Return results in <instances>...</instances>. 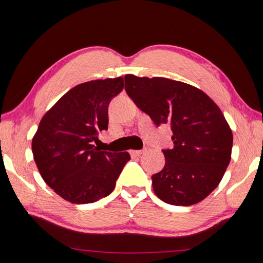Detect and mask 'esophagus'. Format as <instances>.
<instances>
[{"instance_id": "1", "label": "esophagus", "mask_w": 263, "mask_h": 263, "mask_svg": "<svg viewBox=\"0 0 263 263\" xmlns=\"http://www.w3.org/2000/svg\"><path fill=\"white\" fill-rule=\"evenodd\" d=\"M143 153V150H131L130 152L132 157H139V156H141Z\"/></svg>"}]
</instances>
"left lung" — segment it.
Here are the masks:
<instances>
[{
  "label": "left lung",
  "mask_w": 263,
  "mask_h": 263,
  "mask_svg": "<svg viewBox=\"0 0 263 263\" xmlns=\"http://www.w3.org/2000/svg\"><path fill=\"white\" fill-rule=\"evenodd\" d=\"M125 91L156 125L170 123L174 147L152 176L155 194L173 205H192L214 191L232 157L233 133L208 95L167 78L126 74Z\"/></svg>",
  "instance_id": "obj_1"
}]
</instances>
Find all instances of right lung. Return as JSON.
I'll use <instances>...</instances> for the list:
<instances>
[{
    "label": "right lung",
    "mask_w": 263,
    "mask_h": 263,
    "mask_svg": "<svg viewBox=\"0 0 263 263\" xmlns=\"http://www.w3.org/2000/svg\"><path fill=\"white\" fill-rule=\"evenodd\" d=\"M124 87L123 78L80 83L46 111L32 138L31 149L43 180L61 198L83 204L111 193L126 152L95 147L108 127V105Z\"/></svg>",
    "instance_id": "right-lung-1"
}]
</instances>
